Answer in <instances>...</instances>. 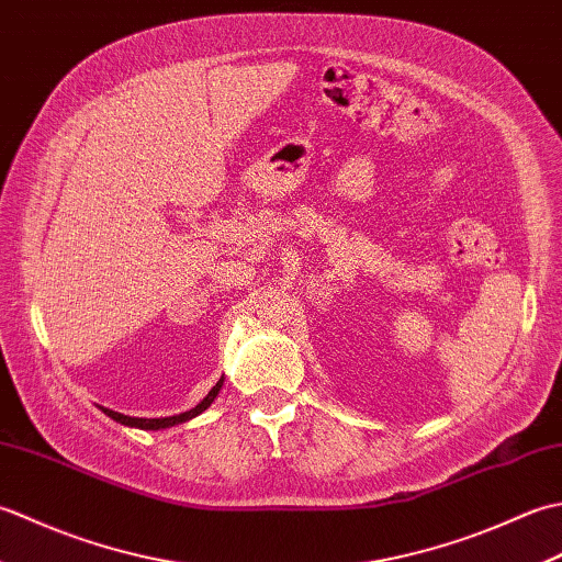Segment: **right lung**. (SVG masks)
Wrapping results in <instances>:
<instances>
[{
    "label": "right lung",
    "mask_w": 562,
    "mask_h": 562,
    "mask_svg": "<svg viewBox=\"0 0 562 562\" xmlns=\"http://www.w3.org/2000/svg\"><path fill=\"white\" fill-rule=\"evenodd\" d=\"M222 384H224V379H220V381H217V386H212V391L207 393L205 398H202V401L195 405V408H190V411H186V413H181V415H171V417H130V415L115 413V411H109V408H101V411H103L105 415H109V417H113L115 423L127 425V427H139V429H164V427L181 425V423H186V420H193L195 415H200L202 411H207L210 405H212V401L217 398V393H220Z\"/></svg>",
    "instance_id": "add662e5"
}]
</instances>
